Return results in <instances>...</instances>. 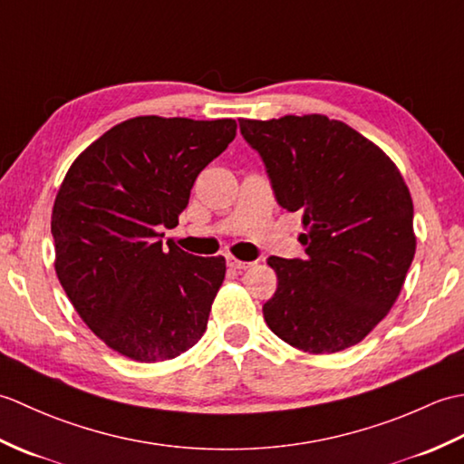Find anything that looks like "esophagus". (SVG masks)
<instances>
[{
	"instance_id": "esophagus-1",
	"label": "esophagus",
	"mask_w": 464,
	"mask_h": 464,
	"mask_svg": "<svg viewBox=\"0 0 464 464\" xmlns=\"http://www.w3.org/2000/svg\"><path fill=\"white\" fill-rule=\"evenodd\" d=\"M227 267L235 269V271H243V269L251 267V263H249V261H239V259L231 257V255H227Z\"/></svg>"
}]
</instances>
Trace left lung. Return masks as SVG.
<instances>
[{"mask_svg":"<svg viewBox=\"0 0 464 464\" xmlns=\"http://www.w3.org/2000/svg\"><path fill=\"white\" fill-rule=\"evenodd\" d=\"M275 199L301 211L304 255L269 257L277 291L263 304L291 347L323 354L357 344L399 297L415 257L412 199L387 155L324 115L239 120Z\"/></svg>","mask_w":464,"mask_h":464,"instance_id":"8db88e82","label":"left lung"}]
</instances>
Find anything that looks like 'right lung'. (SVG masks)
<instances>
[{"instance_id":"add662e5","label":"right lung","mask_w":464,"mask_h":464,"mask_svg":"<svg viewBox=\"0 0 464 464\" xmlns=\"http://www.w3.org/2000/svg\"><path fill=\"white\" fill-rule=\"evenodd\" d=\"M233 120L145 115L111 127L69 167L52 215L55 271L107 347L140 362L179 357L203 337L223 257L169 241L207 165L235 140Z\"/></svg>"}]
</instances>
